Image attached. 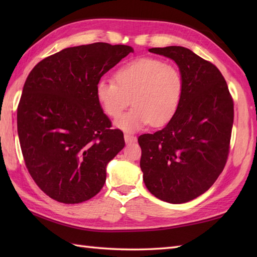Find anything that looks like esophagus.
Segmentation results:
<instances>
[{"label":"esophagus","mask_w":257,"mask_h":257,"mask_svg":"<svg viewBox=\"0 0 257 257\" xmlns=\"http://www.w3.org/2000/svg\"><path fill=\"white\" fill-rule=\"evenodd\" d=\"M124 141L127 144H133L137 141V137H136V136L130 135V134H124Z\"/></svg>","instance_id":"obj_1"}]
</instances>
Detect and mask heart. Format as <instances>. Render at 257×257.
I'll list each match as a JSON object with an SVG mask.
<instances>
[{
  "instance_id": "1",
  "label": "heart",
  "mask_w": 257,
  "mask_h": 257,
  "mask_svg": "<svg viewBox=\"0 0 257 257\" xmlns=\"http://www.w3.org/2000/svg\"><path fill=\"white\" fill-rule=\"evenodd\" d=\"M114 80L101 79L96 85V98L108 117H120L116 125L136 132L151 123L161 127L176 116L184 95V77L177 66L155 57L136 58L121 65Z\"/></svg>"
}]
</instances>
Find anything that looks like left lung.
<instances>
[{"mask_svg": "<svg viewBox=\"0 0 257 257\" xmlns=\"http://www.w3.org/2000/svg\"><path fill=\"white\" fill-rule=\"evenodd\" d=\"M173 59L184 77L176 116L155 134L139 136L140 168L147 189L169 203H184L209 190L230 152L233 98L215 65L189 48H150Z\"/></svg>", "mask_w": 257, "mask_h": 257, "instance_id": "obj_1", "label": "left lung"}]
</instances>
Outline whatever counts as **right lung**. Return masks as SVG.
<instances>
[{
	"label": "right lung",
	"instance_id": "add662e5",
	"mask_svg": "<svg viewBox=\"0 0 257 257\" xmlns=\"http://www.w3.org/2000/svg\"><path fill=\"white\" fill-rule=\"evenodd\" d=\"M127 45L68 47L31 70L18 106L22 155L32 179L53 200L91 199L106 182V166L124 147L123 134L96 98L103 74L129 53Z\"/></svg>",
	"mask_w": 257,
	"mask_h": 257
}]
</instances>
